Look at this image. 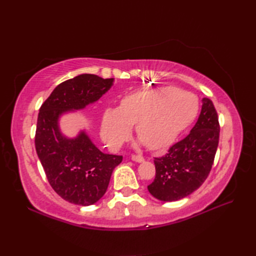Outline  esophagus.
<instances>
[{
    "instance_id": "obj_1",
    "label": "esophagus",
    "mask_w": 256,
    "mask_h": 256,
    "mask_svg": "<svg viewBox=\"0 0 256 256\" xmlns=\"http://www.w3.org/2000/svg\"><path fill=\"white\" fill-rule=\"evenodd\" d=\"M132 160L138 162H144V157L140 155H132Z\"/></svg>"
}]
</instances>
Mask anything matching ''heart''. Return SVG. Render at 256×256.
I'll list each match as a JSON object with an SVG mask.
<instances>
[{
  "label": "heart",
  "mask_w": 256,
  "mask_h": 256,
  "mask_svg": "<svg viewBox=\"0 0 256 256\" xmlns=\"http://www.w3.org/2000/svg\"><path fill=\"white\" fill-rule=\"evenodd\" d=\"M198 108L194 94L175 86L138 90L124 96L118 108H106L101 132L108 144L120 148L135 125V132L146 148L162 150L192 122Z\"/></svg>",
  "instance_id": "obj_1"
}]
</instances>
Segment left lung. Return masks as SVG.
Segmentation results:
<instances>
[{"mask_svg":"<svg viewBox=\"0 0 256 256\" xmlns=\"http://www.w3.org/2000/svg\"><path fill=\"white\" fill-rule=\"evenodd\" d=\"M220 124L214 103L202 99L197 123L186 138L154 157L156 176L148 192L162 201H176L197 190L209 176L219 144Z\"/></svg>","mask_w":256,"mask_h":256,"instance_id":"obj_1","label":"left lung"}]
</instances>
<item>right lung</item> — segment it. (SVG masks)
<instances>
[{
    "instance_id": "right-lung-1",
    "label": "right lung",
    "mask_w": 256,
    "mask_h": 256,
    "mask_svg": "<svg viewBox=\"0 0 256 256\" xmlns=\"http://www.w3.org/2000/svg\"><path fill=\"white\" fill-rule=\"evenodd\" d=\"M112 82V78L79 74L58 84L40 108L35 133L38 158L52 188L68 202L90 206L100 200L123 157L102 153L84 132L72 140L64 138L58 118L99 100Z\"/></svg>"
}]
</instances>
